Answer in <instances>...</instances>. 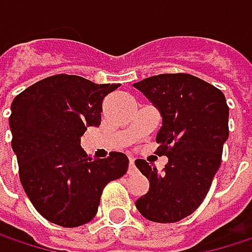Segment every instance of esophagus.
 Masks as SVG:
<instances>
[{
    "mask_svg": "<svg viewBox=\"0 0 252 252\" xmlns=\"http://www.w3.org/2000/svg\"><path fill=\"white\" fill-rule=\"evenodd\" d=\"M134 171H135V163H134V159L131 158V159H129V169H128V172L131 174V172H134Z\"/></svg>",
    "mask_w": 252,
    "mask_h": 252,
    "instance_id": "34e87169",
    "label": "esophagus"
}]
</instances>
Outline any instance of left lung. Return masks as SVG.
<instances>
[{
	"label": "left lung",
	"mask_w": 252,
	"mask_h": 252,
	"mask_svg": "<svg viewBox=\"0 0 252 252\" xmlns=\"http://www.w3.org/2000/svg\"><path fill=\"white\" fill-rule=\"evenodd\" d=\"M134 87L160 111L156 153L168 156L162 174L135 160L150 182L135 207L147 220L175 223L194 213L210 189L229 137V106L218 87L185 73L149 77Z\"/></svg>",
	"instance_id": "left-lung-1"
}]
</instances>
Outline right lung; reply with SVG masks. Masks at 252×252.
<instances>
[{
    "instance_id": "right-lung-1",
    "label": "right lung",
    "mask_w": 252,
    "mask_h": 252,
    "mask_svg": "<svg viewBox=\"0 0 252 252\" xmlns=\"http://www.w3.org/2000/svg\"><path fill=\"white\" fill-rule=\"evenodd\" d=\"M118 87L57 74L32 84L11 103V147L22 185L34 209L55 225L90 222L103 188L126 175L124 153L93 160L80 146L87 126H100L105 96Z\"/></svg>"
}]
</instances>
